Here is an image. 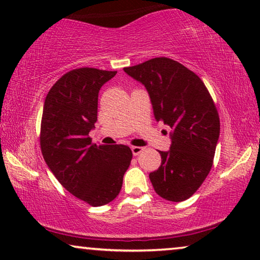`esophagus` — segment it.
I'll use <instances>...</instances> for the list:
<instances>
[{
    "label": "esophagus",
    "mask_w": 260,
    "mask_h": 260,
    "mask_svg": "<svg viewBox=\"0 0 260 260\" xmlns=\"http://www.w3.org/2000/svg\"><path fill=\"white\" fill-rule=\"evenodd\" d=\"M131 151H133L134 156H138L142 151H143V148H142V147H131Z\"/></svg>",
    "instance_id": "obj_1"
}]
</instances>
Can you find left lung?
Wrapping results in <instances>:
<instances>
[{"label": "left lung", "instance_id": "1", "mask_svg": "<svg viewBox=\"0 0 260 260\" xmlns=\"http://www.w3.org/2000/svg\"><path fill=\"white\" fill-rule=\"evenodd\" d=\"M150 95L154 116L173 129L169 151H159L161 166L149 174L159 197L189 199L211 172L220 135L216 106L200 77L175 60L154 58L124 67Z\"/></svg>", "mask_w": 260, "mask_h": 260}]
</instances>
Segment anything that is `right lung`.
Wrapping results in <instances>:
<instances>
[{
    "mask_svg": "<svg viewBox=\"0 0 260 260\" xmlns=\"http://www.w3.org/2000/svg\"><path fill=\"white\" fill-rule=\"evenodd\" d=\"M117 71L91 67L63 74L46 95L40 127L45 162L61 186L93 207L109 204L119 194L133 152L123 144L91 143L98 93Z\"/></svg>",
    "mask_w": 260,
    "mask_h": 260,
    "instance_id": "right-lung-1",
    "label": "right lung"
}]
</instances>
